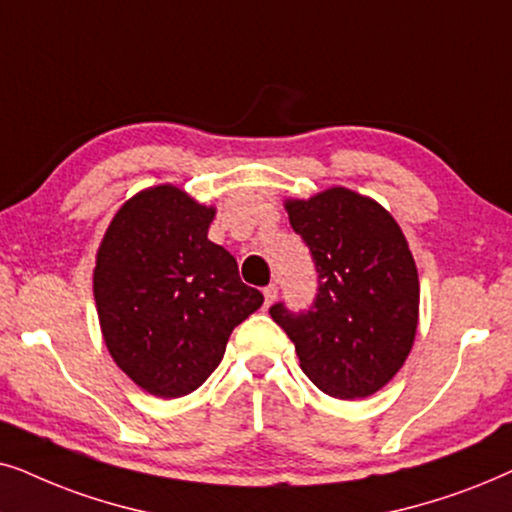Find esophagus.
Masks as SVG:
<instances>
[{
	"instance_id": "34e87169",
	"label": "esophagus",
	"mask_w": 512,
	"mask_h": 512,
	"mask_svg": "<svg viewBox=\"0 0 512 512\" xmlns=\"http://www.w3.org/2000/svg\"><path fill=\"white\" fill-rule=\"evenodd\" d=\"M276 297H278V288H276V285H267V288H264V306L274 304Z\"/></svg>"
}]
</instances>
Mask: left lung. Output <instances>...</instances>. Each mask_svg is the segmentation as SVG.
I'll return each mask as SVG.
<instances>
[{"label":"left lung","instance_id":"obj_1","mask_svg":"<svg viewBox=\"0 0 512 512\" xmlns=\"http://www.w3.org/2000/svg\"><path fill=\"white\" fill-rule=\"evenodd\" d=\"M285 210L309 245L318 292L309 311L278 302L271 318L320 391L367 398L403 367L417 335L419 276L407 238L377 201L344 187L290 199Z\"/></svg>","mask_w":512,"mask_h":512}]
</instances>
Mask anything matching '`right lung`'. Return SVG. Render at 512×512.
<instances>
[{
  "mask_svg": "<svg viewBox=\"0 0 512 512\" xmlns=\"http://www.w3.org/2000/svg\"><path fill=\"white\" fill-rule=\"evenodd\" d=\"M213 217L215 208L182 189L149 187L119 208L95 257L109 356L156 398L196 391L220 365L231 330L264 302L234 257L208 241Z\"/></svg>",
  "mask_w": 512,
  "mask_h": 512,
  "instance_id": "obj_1",
  "label": "right lung"
}]
</instances>
